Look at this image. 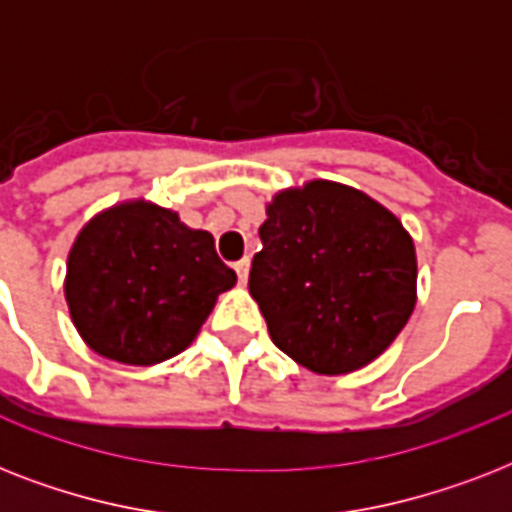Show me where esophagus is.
I'll return each mask as SVG.
<instances>
[{"mask_svg":"<svg viewBox=\"0 0 512 512\" xmlns=\"http://www.w3.org/2000/svg\"><path fill=\"white\" fill-rule=\"evenodd\" d=\"M233 271H236V276H239V284H247V279H249V257H244V260H239V263L233 265Z\"/></svg>","mask_w":512,"mask_h":512,"instance_id":"esophagus-1","label":"esophagus"}]
</instances>
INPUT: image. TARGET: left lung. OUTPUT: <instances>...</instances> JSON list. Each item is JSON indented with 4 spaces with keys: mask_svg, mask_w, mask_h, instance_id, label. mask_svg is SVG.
I'll use <instances>...</instances> for the list:
<instances>
[{
    "mask_svg": "<svg viewBox=\"0 0 512 512\" xmlns=\"http://www.w3.org/2000/svg\"><path fill=\"white\" fill-rule=\"evenodd\" d=\"M265 215L249 295L276 348L316 374L374 361L417 303V255L401 220L332 180L279 191Z\"/></svg>",
    "mask_w": 512,
    "mask_h": 512,
    "instance_id": "obj_1",
    "label": "left lung"
}]
</instances>
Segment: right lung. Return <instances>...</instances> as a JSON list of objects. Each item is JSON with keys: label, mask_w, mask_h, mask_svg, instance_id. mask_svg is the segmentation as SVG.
I'll use <instances>...</instances> for the list:
<instances>
[{"label": "right lung", "mask_w": 512, "mask_h": 512, "mask_svg": "<svg viewBox=\"0 0 512 512\" xmlns=\"http://www.w3.org/2000/svg\"><path fill=\"white\" fill-rule=\"evenodd\" d=\"M233 284L236 273L217 257L212 233L143 199L92 217L66 265L76 332L98 356L132 366L183 353Z\"/></svg>", "instance_id": "right-lung-1"}]
</instances>
